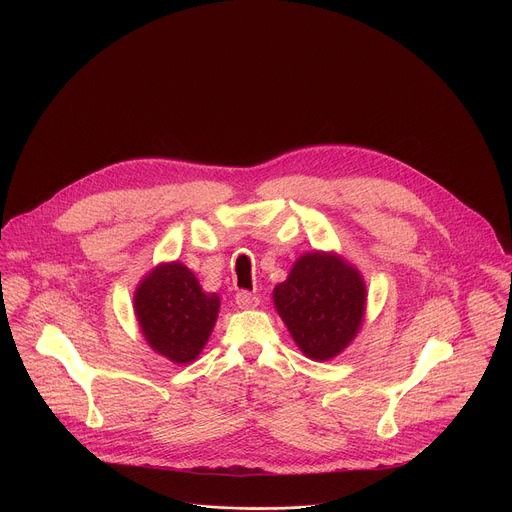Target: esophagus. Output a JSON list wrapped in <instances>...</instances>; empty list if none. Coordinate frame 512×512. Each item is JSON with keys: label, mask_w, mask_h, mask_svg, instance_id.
<instances>
[{"label": "esophagus", "mask_w": 512, "mask_h": 512, "mask_svg": "<svg viewBox=\"0 0 512 512\" xmlns=\"http://www.w3.org/2000/svg\"><path fill=\"white\" fill-rule=\"evenodd\" d=\"M235 304L241 308V310H249V308H255L259 304V300L255 296H251L249 291H239V294L235 296Z\"/></svg>", "instance_id": "1"}]
</instances>
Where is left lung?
I'll return each instance as SVG.
<instances>
[{"label":"left lung","instance_id":"8db88e82","mask_svg":"<svg viewBox=\"0 0 512 512\" xmlns=\"http://www.w3.org/2000/svg\"><path fill=\"white\" fill-rule=\"evenodd\" d=\"M273 304L298 348L324 362L356 338L367 312V283L342 255L312 251L273 287Z\"/></svg>","mask_w":512,"mask_h":512}]
</instances>
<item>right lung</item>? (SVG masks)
<instances>
[{
  "label": "right lung",
  "instance_id": "add662e5",
  "mask_svg": "<svg viewBox=\"0 0 512 512\" xmlns=\"http://www.w3.org/2000/svg\"><path fill=\"white\" fill-rule=\"evenodd\" d=\"M218 308V296L204 291L180 261L158 263L133 294V312L145 342L174 364L196 360L212 334Z\"/></svg>",
  "mask_w": 512,
  "mask_h": 512
}]
</instances>
